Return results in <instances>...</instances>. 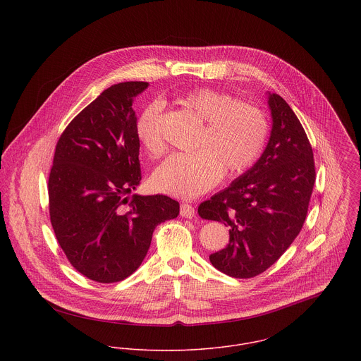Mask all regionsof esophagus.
<instances>
[{
    "label": "esophagus",
    "mask_w": 361,
    "mask_h": 361,
    "mask_svg": "<svg viewBox=\"0 0 361 361\" xmlns=\"http://www.w3.org/2000/svg\"><path fill=\"white\" fill-rule=\"evenodd\" d=\"M180 215H182L183 218H193V216L196 215V211H195V208L190 206V204L183 203V204L180 206Z\"/></svg>",
    "instance_id": "esophagus-1"
}]
</instances>
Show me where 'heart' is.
I'll use <instances>...</instances> for the list:
<instances>
[{
	"instance_id": "obj_1",
	"label": "heart",
	"mask_w": 361,
	"mask_h": 361,
	"mask_svg": "<svg viewBox=\"0 0 361 361\" xmlns=\"http://www.w3.org/2000/svg\"><path fill=\"white\" fill-rule=\"evenodd\" d=\"M180 105L204 122L193 153H175L153 173L155 190L192 199L214 188L222 178L249 169L261 154L268 123L253 105L239 103L228 93L196 89L179 99ZM161 104L152 103L140 112L135 132L143 150L158 158L165 152L159 130Z\"/></svg>"
}]
</instances>
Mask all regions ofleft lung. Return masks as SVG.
<instances>
[{"instance_id": "8db88e82", "label": "left lung", "mask_w": 361, "mask_h": 361, "mask_svg": "<svg viewBox=\"0 0 361 361\" xmlns=\"http://www.w3.org/2000/svg\"><path fill=\"white\" fill-rule=\"evenodd\" d=\"M272 129L257 162L199 206L203 219L229 228V245L211 264L233 278H253L281 257L303 228L315 182L312 149L288 103L268 93Z\"/></svg>"}]
</instances>
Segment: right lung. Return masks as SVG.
<instances>
[{
  "label": "right lung",
  "mask_w": 361,
  "mask_h": 361,
  "mask_svg": "<svg viewBox=\"0 0 361 361\" xmlns=\"http://www.w3.org/2000/svg\"><path fill=\"white\" fill-rule=\"evenodd\" d=\"M147 87V82L108 87L72 119L55 147L52 229L75 269L100 283L132 275L155 226L179 215V203L168 196H130L142 179L132 104Z\"/></svg>",
  "instance_id": "add662e5"
}]
</instances>
